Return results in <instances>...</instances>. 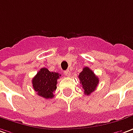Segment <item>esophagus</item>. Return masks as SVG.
Returning <instances> with one entry per match:
<instances>
[{
    "label": "esophagus",
    "mask_w": 133,
    "mask_h": 133,
    "mask_svg": "<svg viewBox=\"0 0 133 133\" xmlns=\"http://www.w3.org/2000/svg\"><path fill=\"white\" fill-rule=\"evenodd\" d=\"M64 74L66 76H70V72L69 70H65V71H64Z\"/></svg>",
    "instance_id": "esophagus-1"
}]
</instances>
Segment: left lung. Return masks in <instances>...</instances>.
Returning a JSON list of instances; mask_svg holds the SVG:
<instances>
[{"label": "left lung", "instance_id": "1", "mask_svg": "<svg viewBox=\"0 0 133 133\" xmlns=\"http://www.w3.org/2000/svg\"><path fill=\"white\" fill-rule=\"evenodd\" d=\"M80 83H81L84 94L89 95L94 92L99 83V78L88 67L83 68L78 76Z\"/></svg>", "mask_w": 133, "mask_h": 133}]
</instances>
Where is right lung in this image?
<instances>
[{"instance_id": "add662e5", "label": "right lung", "mask_w": 133, "mask_h": 133, "mask_svg": "<svg viewBox=\"0 0 133 133\" xmlns=\"http://www.w3.org/2000/svg\"><path fill=\"white\" fill-rule=\"evenodd\" d=\"M61 76L55 72H50L45 68H41L32 79V86L37 94L44 99H52L57 89V79Z\"/></svg>"}]
</instances>
